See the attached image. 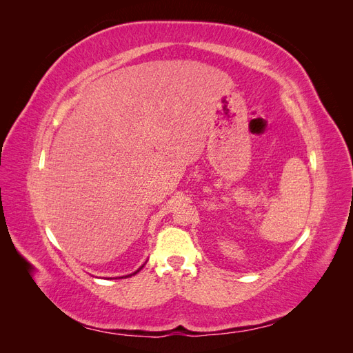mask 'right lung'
I'll use <instances>...</instances> for the list:
<instances>
[{"label": "right lung", "mask_w": 353, "mask_h": 353, "mask_svg": "<svg viewBox=\"0 0 353 353\" xmlns=\"http://www.w3.org/2000/svg\"><path fill=\"white\" fill-rule=\"evenodd\" d=\"M141 268H143V266H141ZM141 268H140V270H138L137 272H140V271H141ZM137 272H134V274H137ZM134 274H131V275H134ZM126 276H130V275H126ZM126 276H121V279H126Z\"/></svg>", "instance_id": "1"}]
</instances>
